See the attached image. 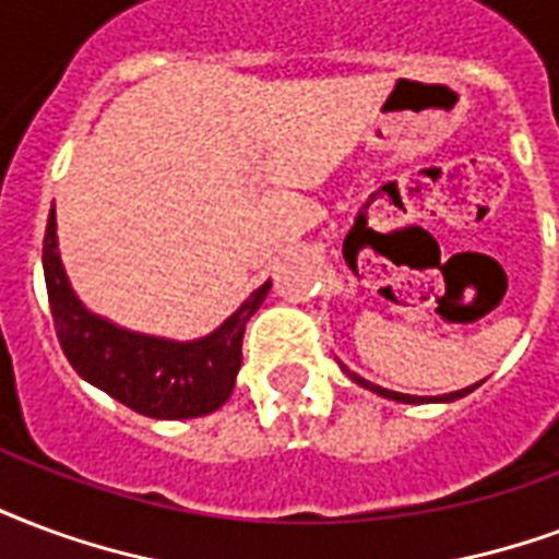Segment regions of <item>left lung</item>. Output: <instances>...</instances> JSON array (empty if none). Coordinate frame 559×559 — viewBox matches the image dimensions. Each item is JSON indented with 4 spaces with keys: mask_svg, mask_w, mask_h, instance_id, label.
Instances as JSON below:
<instances>
[{
    "mask_svg": "<svg viewBox=\"0 0 559 559\" xmlns=\"http://www.w3.org/2000/svg\"><path fill=\"white\" fill-rule=\"evenodd\" d=\"M343 370H346V367H343ZM346 373H349V370H346ZM349 376H353V379H355V382H358V384H364L367 391H376V394L388 396V400H396V403H420L417 396L396 394V391H384V388H379V384H370V382H367V379H361V376H355V373H349ZM471 391H474V384H471V388H465V391H453V394L438 396V400H456V396H465V394H471Z\"/></svg>",
    "mask_w": 559,
    "mask_h": 559,
    "instance_id": "left-lung-1",
    "label": "left lung"
}]
</instances>
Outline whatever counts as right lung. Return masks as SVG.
<instances>
[{
  "instance_id": "add662e5",
  "label": "right lung",
  "mask_w": 559,
  "mask_h": 559,
  "mask_svg": "<svg viewBox=\"0 0 559 559\" xmlns=\"http://www.w3.org/2000/svg\"><path fill=\"white\" fill-rule=\"evenodd\" d=\"M44 278L56 334L73 370L132 412L159 420L201 417L225 406L242 367V334L266 299L269 284L204 341L171 343L123 332L82 308L61 266L56 210L44 234Z\"/></svg>"
}]
</instances>
